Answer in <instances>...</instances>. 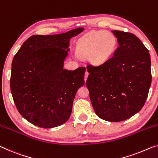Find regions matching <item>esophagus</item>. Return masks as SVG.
Listing matches in <instances>:
<instances>
[{
    "label": "esophagus",
    "mask_w": 158,
    "mask_h": 158,
    "mask_svg": "<svg viewBox=\"0 0 158 158\" xmlns=\"http://www.w3.org/2000/svg\"><path fill=\"white\" fill-rule=\"evenodd\" d=\"M88 75H89V73H88V71H86V72H85V78H84V80H85V82L86 81L87 78H88Z\"/></svg>",
    "instance_id": "obj_1"
}]
</instances>
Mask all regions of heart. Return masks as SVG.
Instances as JSON below:
<instances>
[{"label":"heart","instance_id":"1","mask_svg":"<svg viewBox=\"0 0 158 158\" xmlns=\"http://www.w3.org/2000/svg\"><path fill=\"white\" fill-rule=\"evenodd\" d=\"M117 48V39L110 32L99 31L88 33L80 38L77 52L83 58H89L96 65H102L109 60Z\"/></svg>","mask_w":158,"mask_h":158}]
</instances>
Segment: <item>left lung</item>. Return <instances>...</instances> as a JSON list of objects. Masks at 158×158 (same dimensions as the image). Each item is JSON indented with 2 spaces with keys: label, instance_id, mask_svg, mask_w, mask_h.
<instances>
[{
  "label": "left lung",
  "instance_id": "obj_1",
  "mask_svg": "<svg viewBox=\"0 0 158 158\" xmlns=\"http://www.w3.org/2000/svg\"><path fill=\"white\" fill-rule=\"evenodd\" d=\"M119 46L113 56L98 66L88 65L86 85L96 115L120 122L135 115L145 105L152 81L148 50L134 34L112 31Z\"/></svg>",
  "mask_w": 158,
  "mask_h": 158
}]
</instances>
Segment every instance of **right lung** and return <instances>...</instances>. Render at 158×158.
Listing matches in <instances>:
<instances>
[{
    "instance_id": "add662e5",
    "label": "right lung",
    "mask_w": 158,
    "mask_h": 158,
    "mask_svg": "<svg viewBox=\"0 0 158 158\" xmlns=\"http://www.w3.org/2000/svg\"><path fill=\"white\" fill-rule=\"evenodd\" d=\"M83 30L32 35L13 58L10 81L13 100L20 115L34 125L52 128L70 118L75 96L85 83V68L65 70L64 61L70 38Z\"/></svg>"
}]
</instances>
